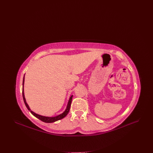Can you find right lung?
<instances>
[{"label": "right lung", "instance_id": "add662e5", "mask_svg": "<svg viewBox=\"0 0 153 153\" xmlns=\"http://www.w3.org/2000/svg\"><path fill=\"white\" fill-rule=\"evenodd\" d=\"M24 81H25V76H23V88H22V95H23V101H24V103H25V105L27 107V108H28V110L31 112V114L34 115L35 117H36L37 118H38L39 120H42V122H45V123H53V122H56L58 121V120H61L63 118L65 117L69 113V110H70V107H71V102H72V96L73 95H71L69 99V101H68V105H67V107H66V110H64V111L63 112V113H62L61 114L58 115V116H56V117H45V116H42V115H38L36 113H35V112H33L32 110H31V109L30 108L28 105L27 104V102H26V99L25 98V95H24V89H23V87H24Z\"/></svg>", "mask_w": 153, "mask_h": 153}]
</instances>
